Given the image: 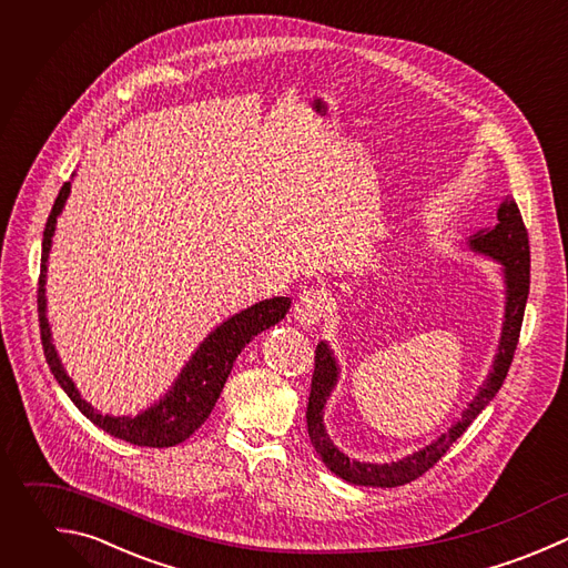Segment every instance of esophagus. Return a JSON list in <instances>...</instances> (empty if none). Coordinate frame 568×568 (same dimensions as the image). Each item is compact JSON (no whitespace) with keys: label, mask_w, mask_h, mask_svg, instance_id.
Segmentation results:
<instances>
[{"label":"esophagus","mask_w":568,"mask_h":568,"mask_svg":"<svg viewBox=\"0 0 568 568\" xmlns=\"http://www.w3.org/2000/svg\"><path fill=\"white\" fill-rule=\"evenodd\" d=\"M324 313H326V295L315 286L302 291V295L295 300L293 315L302 326L317 324L324 317Z\"/></svg>","instance_id":"obj_1"}]
</instances>
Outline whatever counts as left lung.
Here are the masks:
<instances>
[{"instance_id": "1", "label": "left lung", "mask_w": 568, "mask_h": 568, "mask_svg": "<svg viewBox=\"0 0 568 568\" xmlns=\"http://www.w3.org/2000/svg\"><path fill=\"white\" fill-rule=\"evenodd\" d=\"M470 246L479 253H486L501 262L504 275H506V315H504V328H501V339H499V353L493 366L490 377L486 384L479 388L470 406L462 413V419L444 433L437 442L426 446L424 450L404 457L393 464H362L355 459H348L335 444L328 439L324 424H322V408L324 402L335 386L337 377V366L322 342L315 348V371L311 379V395H308V406H306V430L311 437L313 448L331 468V473L339 475L342 479L351 484H362V486H402L419 475H424L428 468H433L444 453L453 446V442L464 435V430L470 426V422L484 410V406L495 397V393L501 388L506 373L510 368L517 342H519V331H521V320H524V308H526V297H528V284H530V246H528V231L524 226L521 213L517 204L506 197L504 204L497 211V226L495 229H484L473 235Z\"/></svg>"}]
</instances>
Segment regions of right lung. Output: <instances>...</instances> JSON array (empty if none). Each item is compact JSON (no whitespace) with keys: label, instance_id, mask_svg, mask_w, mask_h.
<instances>
[{"label":"right lung","instance_id":"obj_1","mask_svg":"<svg viewBox=\"0 0 568 568\" xmlns=\"http://www.w3.org/2000/svg\"><path fill=\"white\" fill-rule=\"evenodd\" d=\"M71 191V182H67L60 189V195L51 209V215L47 220V229H44V242H42V266H40V286H38V313H40V335H42V346H44V355L47 362L55 375V379L60 382V386L67 390V395L73 399V404L102 430H106L109 435L131 442L135 446H151V448H169L175 446L180 442H184L186 437H191L211 415L224 384L226 377L231 375V368L235 364V357L240 355V351L262 331H266L268 326L277 324L291 302L288 297H273V300H264L242 313H237L235 317H231L229 322H224L215 333L209 335V339L200 346V351L193 355V359L189 362V366L182 371L180 379L175 382L173 390L153 408L144 410L138 417H109V415H100L98 410H93L78 393L75 384L71 382V377L67 375V371L62 368L55 346L51 342V331H49V322H47V300H44V282H47V260H49V251H51V237L55 231V222L58 215L69 197Z\"/></svg>","mask_w":568,"mask_h":568}]
</instances>
